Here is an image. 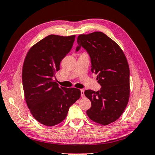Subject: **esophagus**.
<instances>
[{
  "instance_id": "esophagus-1",
  "label": "esophagus",
  "mask_w": 155,
  "mask_h": 155,
  "mask_svg": "<svg viewBox=\"0 0 155 155\" xmlns=\"http://www.w3.org/2000/svg\"><path fill=\"white\" fill-rule=\"evenodd\" d=\"M81 97H83H83L85 96V94H84V90H83V89L82 90H81Z\"/></svg>"
}]
</instances>
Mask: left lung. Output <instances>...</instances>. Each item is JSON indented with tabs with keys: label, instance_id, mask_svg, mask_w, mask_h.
<instances>
[{
	"label": "left lung",
	"instance_id": "left-lung-1",
	"mask_svg": "<svg viewBox=\"0 0 155 155\" xmlns=\"http://www.w3.org/2000/svg\"><path fill=\"white\" fill-rule=\"evenodd\" d=\"M78 45L86 50L91 59V70L97 75L101 90L85 91L90 100L91 108L87 110L94 122L107 125L121 116L127 107L130 94V71L127 58L121 48L102 32L78 36Z\"/></svg>",
	"mask_w": 155,
	"mask_h": 155
}]
</instances>
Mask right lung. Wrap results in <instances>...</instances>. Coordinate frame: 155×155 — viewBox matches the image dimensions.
Wrapping results in <instances>:
<instances>
[{"mask_svg":"<svg viewBox=\"0 0 155 155\" xmlns=\"http://www.w3.org/2000/svg\"><path fill=\"white\" fill-rule=\"evenodd\" d=\"M74 39L75 35L47 36L31 47L23 64L26 103L34 118L48 127L61 122L81 96L80 90L59 87L53 80Z\"/></svg>","mask_w":155,"mask_h":155,"instance_id":"1","label":"right lung"}]
</instances>
